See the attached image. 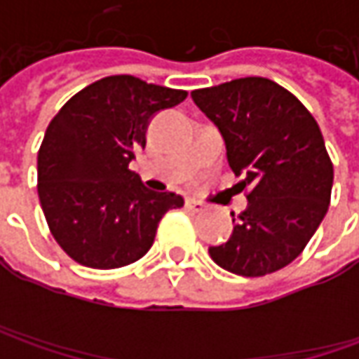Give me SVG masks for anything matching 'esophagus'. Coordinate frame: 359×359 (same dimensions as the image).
I'll return each mask as SVG.
<instances>
[{"instance_id": "1", "label": "esophagus", "mask_w": 359, "mask_h": 359, "mask_svg": "<svg viewBox=\"0 0 359 359\" xmlns=\"http://www.w3.org/2000/svg\"><path fill=\"white\" fill-rule=\"evenodd\" d=\"M186 208L187 210H191V212H201V210H203V203L198 200H191V198H187Z\"/></svg>"}]
</instances>
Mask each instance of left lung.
I'll use <instances>...</instances> for the list:
<instances>
[{
  "label": "left lung",
  "instance_id": "obj_1",
  "mask_svg": "<svg viewBox=\"0 0 359 359\" xmlns=\"http://www.w3.org/2000/svg\"><path fill=\"white\" fill-rule=\"evenodd\" d=\"M219 130L229 168L250 187L248 208L210 255L231 273L257 278L294 262L324 219L334 168L316 119L294 93L266 77L191 91Z\"/></svg>",
  "mask_w": 359,
  "mask_h": 359
}]
</instances>
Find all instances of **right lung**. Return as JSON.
I'll use <instances>...</instances> for the list:
<instances>
[{
	"instance_id": "add662e5",
	"label": "right lung",
	"mask_w": 359,
	"mask_h": 359,
	"mask_svg": "<svg viewBox=\"0 0 359 359\" xmlns=\"http://www.w3.org/2000/svg\"><path fill=\"white\" fill-rule=\"evenodd\" d=\"M186 97L184 90L109 76L51 119L37 154V194L53 238L77 264L114 269L137 262L161 215L184 205L173 191L147 189L130 163L154 116Z\"/></svg>"
}]
</instances>
